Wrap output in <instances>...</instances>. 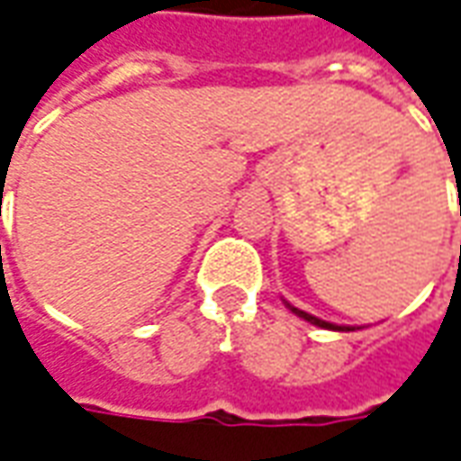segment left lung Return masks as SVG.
Listing matches in <instances>:
<instances>
[{"label": "left lung", "instance_id": "1", "mask_svg": "<svg viewBox=\"0 0 461 461\" xmlns=\"http://www.w3.org/2000/svg\"><path fill=\"white\" fill-rule=\"evenodd\" d=\"M290 310L295 312L297 318H303V321L312 322V325H318V328H328V330H353V328H348V325H333V322L321 321V318H315V315H310V312H305V310H297V308H290Z\"/></svg>", "mask_w": 461, "mask_h": 461}]
</instances>
